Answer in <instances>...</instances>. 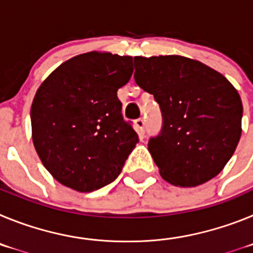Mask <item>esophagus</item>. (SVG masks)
<instances>
[{"label":"esophagus","mask_w":253,"mask_h":253,"mask_svg":"<svg viewBox=\"0 0 253 253\" xmlns=\"http://www.w3.org/2000/svg\"><path fill=\"white\" fill-rule=\"evenodd\" d=\"M135 125H137V128L139 129V133L144 134V125H146V122H144V119L143 118H139V119L135 120Z\"/></svg>","instance_id":"esophagus-1"}]
</instances>
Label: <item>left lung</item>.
<instances>
[{
	"label": "left lung",
	"mask_w": 253,
	"mask_h": 253,
	"mask_svg": "<svg viewBox=\"0 0 253 253\" xmlns=\"http://www.w3.org/2000/svg\"><path fill=\"white\" fill-rule=\"evenodd\" d=\"M134 80L154 96L162 129L148 149L163 180L181 187L215 177L242 133L241 97L227 78L181 55L134 57Z\"/></svg>",
	"instance_id": "obj_1"
}]
</instances>
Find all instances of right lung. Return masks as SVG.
Masks as SVG:
<instances>
[{
  "label": "right lung",
  "instance_id": "1",
  "mask_svg": "<svg viewBox=\"0 0 253 253\" xmlns=\"http://www.w3.org/2000/svg\"><path fill=\"white\" fill-rule=\"evenodd\" d=\"M131 73L129 55L90 51L60 64L38 88L30 113L33 142L62 185L88 193L122 172L139 142L118 99Z\"/></svg>",
  "mask_w": 253,
  "mask_h": 253
}]
</instances>
